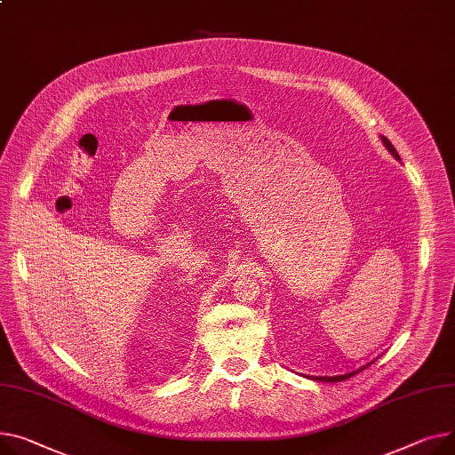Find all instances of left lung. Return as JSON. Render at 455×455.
<instances>
[{
  "label": "left lung",
  "mask_w": 455,
  "mask_h": 455,
  "mask_svg": "<svg viewBox=\"0 0 455 455\" xmlns=\"http://www.w3.org/2000/svg\"><path fill=\"white\" fill-rule=\"evenodd\" d=\"M382 142H384V146L387 148V151H391V156L393 157H397L399 161H401V157H399V154H397V149L393 148V144L386 139V137H382ZM360 371V370H358ZM358 371H353V373H347V375H339V377H318L316 380H323V382H340V380H346V379H349V377H353L355 373H358Z\"/></svg>",
  "instance_id": "1"
}]
</instances>
